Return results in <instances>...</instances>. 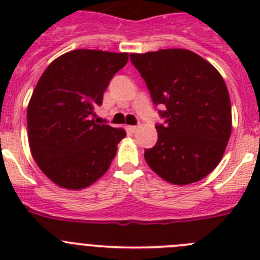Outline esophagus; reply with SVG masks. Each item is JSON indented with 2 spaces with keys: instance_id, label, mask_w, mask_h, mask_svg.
I'll return each mask as SVG.
<instances>
[{
  "instance_id": "34e87169",
  "label": "esophagus",
  "mask_w": 260,
  "mask_h": 260,
  "mask_svg": "<svg viewBox=\"0 0 260 260\" xmlns=\"http://www.w3.org/2000/svg\"><path fill=\"white\" fill-rule=\"evenodd\" d=\"M138 128H139V126H127V130L130 133H135L138 132Z\"/></svg>"
}]
</instances>
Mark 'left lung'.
<instances>
[{"label": "left lung", "instance_id": "8db88e82", "mask_svg": "<svg viewBox=\"0 0 260 260\" xmlns=\"http://www.w3.org/2000/svg\"><path fill=\"white\" fill-rule=\"evenodd\" d=\"M164 123L144 150L147 164L174 185L197 182L217 167L232 133L228 88L220 73L186 49L130 54Z\"/></svg>", "mask_w": 260, "mask_h": 260}]
</instances>
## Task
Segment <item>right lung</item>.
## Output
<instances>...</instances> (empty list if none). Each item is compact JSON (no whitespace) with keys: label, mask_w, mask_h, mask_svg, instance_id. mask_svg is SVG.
<instances>
[{"label":"right lung","mask_w":260,"mask_h":260,"mask_svg":"<svg viewBox=\"0 0 260 260\" xmlns=\"http://www.w3.org/2000/svg\"><path fill=\"white\" fill-rule=\"evenodd\" d=\"M127 53L77 49L43 73L27 109L31 153L43 173L61 187L84 189L98 181L126 137L121 127L98 123L96 109Z\"/></svg>","instance_id":"1"}]
</instances>
